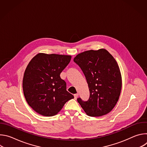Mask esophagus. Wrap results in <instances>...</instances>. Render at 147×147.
<instances>
[{
  "label": "esophagus",
  "mask_w": 147,
  "mask_h": 147,
  "mask_svg": "<svg viewBox=\"0 0 147 147\" xmlns=\"http://www.w3.org/2000/svg\"><path fill=\"white\" fill-rule=\"evenodd\" d=\"M74 99H76L78 98V94H74Z\"/></svg>",
  "instance_id": "1"
}]
</instances>
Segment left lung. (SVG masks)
I'll use <instances>...</instances> for the list:
<instances>
[{
	"instance_id": "8db88e82",
	"label": "left lung",
	"mask_w": 147,
	"mask_h": 147,
	"mask_svg": "<svg viewBox=\"0 0 147 147\" xmlns=\"http://www.w3.org/2000/svg\"><path fill=\"white\" fill-rule=\"evenodd\" d=\"M74 61L84 74L90 90L88 101L78 102L92 117L109 113L116 105L121 90L122 80L117 61L106 49L90 50L78 54Z\"/></svg>"
}]
</instances>
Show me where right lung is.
<instances>
[{"instance_id": "right-lung-1", "label": "right lung", "mask_w": 147, "mask_h": 147, "mask_svg": "<svg viewBox=\"0 0 147 147\" xmlns=\"http://www.w3.org/2000/svg\"><path fill=\"white\" fill-rule=\"evenodd\" d=\"M71 59L70 55L39 53L29 62L23 80V92L28 104L38 114L55 116L74 98L60 76Z\"/></svg>"}]
</instances>
